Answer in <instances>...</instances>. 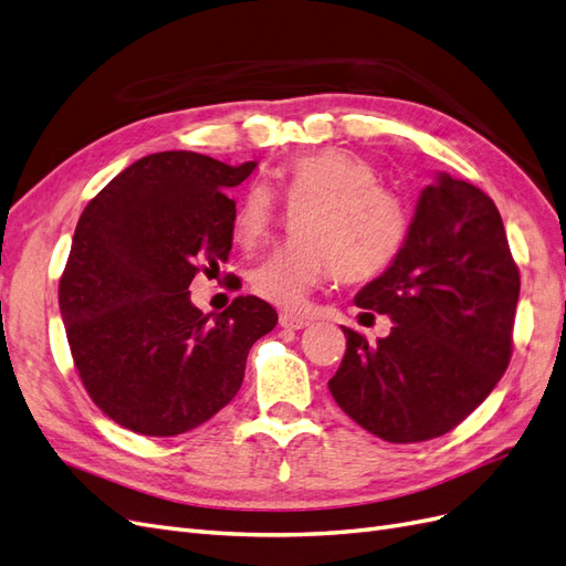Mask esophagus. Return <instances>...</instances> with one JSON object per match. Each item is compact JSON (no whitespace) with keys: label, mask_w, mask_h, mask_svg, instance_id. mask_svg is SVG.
<instances>
[{"label":"esophagus","mask_w":566,"mask_h":566,"mask_svg":"<svg viewBox=\"0 0 566 566\" xmlns=\"http://www.w3.org/2000/svg\"><path fill=\"white\" fill-rule=\"evenodd\" d=\"M279 323H281V328L302 331V328H306V325H310L312 321L304 318V316H295V314H281V316H279Z\"/></svg>","instance_id":"esophagus-1"}]
</instances>
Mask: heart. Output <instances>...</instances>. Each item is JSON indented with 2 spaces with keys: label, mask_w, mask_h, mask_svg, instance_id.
<instances>
[{
  "label": "heart",
  "mask_w": 566,
  "mask_h": 566,
  "mask_svg": "<svg viewBox=\"0 0 566 566\" xmlns=\"http://www.w3.org/2000/svg\"><path fill=\"white\" fill-rule=\"evenodd\" d=\"M276 181L300 208V238L266 254L250 273L254 295L295 312L333 269L342 281L378 276L401 250L408 231L403 202L380 184L366 158L347 148H323L285 163ZM276 219V200L252 184L233 214V241L260 245Z\"/></svg>",
  "instance_id": "heart-1"
}]
</instances>
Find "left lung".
Segmentation results:
<instances>
[{"mask_svg": "<svg viewBox=\"0 0 566 566\" xmlns=\"http://www.w3.org/2000/svg\"><path fill=\"white\" fill-rule=\"evenodd\" d=\"M517 300L520 269L495 202L439 175L422 188L391 266L356 295L394 328L375 345L342 328L347 352L328 382L333 399L391 443L451 432L503 378Z\"/></svg>", "mask_w": 566, "mask_h": 566, "instance_id": "obj_1", "label": "left lung"}]
</instances>
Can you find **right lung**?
Segmentation results:
<instances>
[{
	"label": "right lung",
	"instance_id": "add662e5",
	"mask_svg": "<svg viewBox=\"0 0 566 566\" xmlns=\"http://www.w3.org/2000/svg\"><path fill=\"white\" fill-rule=\"evenodd\" d=\"M238 167L191 150L153 153L84 208L59 283L80 380L125 430L175 437L208 422L243 385L250 347L279 323L260 297L214 321L191 304L198 271L229 260Z\"/></svg>",
	"mask_w": 566,
	"mask_h": 566
}]
</instances>
